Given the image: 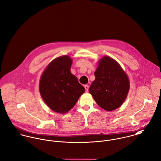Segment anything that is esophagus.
<instances>
[{"label":"esophagus","mask_w":161,"mask_h":161,"mask_svg":"<svg viewBox=\"0 0 161 161\" xmlns=\"http://www.w3.org/2000/svg\"><path fill=\"white\" fill-rule=\"evenodd\" d=\"M84 87H85V91H86V93H87V92H88L89 86H88V85H85V86H84Z\"/></svg>","instance_id":"esophagus-1"}]
</instances>
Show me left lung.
<instances>
[{
	"instance_id": "left-lung-1",
	"label": "left lung",
	"mask_w": 161,
	"mask_h": 161,
	"mask_svg": "<svg viewBox=\"0 0 161 161\" xmlns=\"http://www.w3.org/2000/svg\"><path fill=\"white\" fill-rule=\"evenodd\" d=\"M95 76L89 92L97 104L108 111L118 108L129 90L128 77L120 65L109 57H104L99 61Z\"/></svg>"
}]
</instances>
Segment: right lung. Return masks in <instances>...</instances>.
I'll use <instances>...</instances> for the list:
<instances>
[{
	"label": "right lung",
	"instance_id": "add662e5",
	"mask_svg": "<svg viewBox=\"0 0 161 161\" xmlns=\"http://www.w3.org/2000/svg\"><path fill=\"white\" fill-rule=\"evenodd\" d=\"M71 59L62 56L53 60L43 73L39 85L40 95L54 111L65 113L85 92L77 78L71 74Z\"/></svg>",
	"mask_w": 161,
	"mask_h": 161
}]
</instances>
